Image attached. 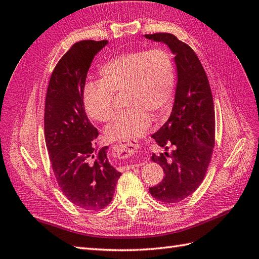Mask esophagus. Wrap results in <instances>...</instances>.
<instances>
[{
    "mask_svg": "<svg viewBox=\"0 0 259 259\" xmlns=\"http://www.w3.org/2000/svg\"><path fill=\"white\" fill-rule=\"evenodd\" d=\"M137 146L138 145L136 144H116L113 149L114 156L117 158H127L132 155H134V152L137 149ZM139 165H141V163L130 164V165H126V169L130 170V169H133V167H136Z\"/></svg>",
    "mask_w": 259,
    "mask_h": 259,
    "instance_id": "34e87169",
    "label": "esophagus"
}]
</instances>
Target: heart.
I'll use <instances>...</instances> for the list:
<instances>
[{
  "label": "heart",
  "instance_id": "1",
  "mask_svg": "<svg viewBox=\"0 0 259 259\" xmlns=\"http://www.w3.org/2000/svg\"><path fill=\"white\" fill-rule=\"evenodd\" d=\"M100 80L85 83L82 104L87 115L107 122L114 114L113 94H123V107L104 128L110 142L131 143L141 138L151 117L163 116L170 109L176 73L170 53L163 49L136 50L116 55L99 68Z\"/></svg>",
  "mask_w": 259,
  "mask_h": 259
}]
</instances>
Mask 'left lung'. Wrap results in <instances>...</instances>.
<instances>
[{
	"label": "left lung",
	"instance_id": "obj_1",
	"mask_svg": "<svg viewBox=\"0 0 259 259\" xmlns=\"http://www.w3.org/2000/svg\"><path fill=\"white\" fill-rule=\"evenodd\" d=\"M146 39L164 44L174 55L177 88L171 115L151 137L167 150L152 153L150 160L164 171V178L149 187L151 196L174 204L192 195L205 178L214 146V107L205 69L197 55L171 33L145 34Z\"/></svg>",
	"mask_w": 259,
	"mask_h": 259
}]
</instances>
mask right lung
<instances>
[{"mask_svg":"<svg viewBox=\"0 0 259 259\" xmlns=\"http://www.w3.org/2000/svg\"><path fill=\"white\" fill-rule=\"evenodd\" d=\"M107 45L83 40L72 46L55 66L46 97L45 136L54 176L69 201L92 211L110 204L121 177L109 161V147L95 148L99 133L82 104L89 67Z\"/></svg>","mask_w":259,"mask_h":259,"instance_id":"add662e5","label":"right lung"}]
</instances>
